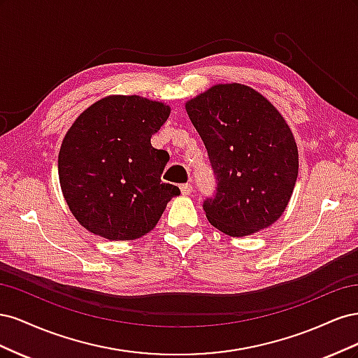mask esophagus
<instances>
[{
	"label": "esophagus",
	"instance_id": "34e87169",
	"mask_svg": "<svg viewBox=\"0 0 358 358\" xmlns=\"http://www.w3.org/2000/svg\"><path fill=\"white\" fill-rule=\"evenodd\" d=\"M179 188H180L182 196H189V194L192 192V185H191V183H183V185H180Z\"/></svg>",
	"mask_w": 358,
	"mask_h": 358
}]
</instances>
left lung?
I'll use <instances>...</instances> for the list:
<instances>
[{
	"mask_svg": "<svg viewBox=\"0 0 358 358\" xmlns=\"http://www.w3.org/2000/svg\"><path fill=\"white\" fill-rule=\"evenodd\" d=\"M185 109L218 179L215 196L203 203L206 218L233 237L276 222L299 173L297 145L282 115L242 83L213 85Z\"/></svg>",
	"mask_w": 358,
	"mask_h": 358,
	"instance_id": "8db88e82",
	"label": "left lung"
}]
</instances>
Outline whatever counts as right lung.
<instances>
[{
  "instance_id": "1",
  "label": "right lung",
  "mask_w": 358,
  "mask_h": 358,
  "mask_svg": "<svg viewBox=\"0 0 358 358\" xmlns=\"http://www.w3.org/2000/svg\"><path fill=\"white\" fill-rule=\"evenodd\" d=\"M170 106L138 95H109L76 119L58 155L70 212L95 236L134 241L159 221L179 188L162 183L169 154L150 145Z\"/></svg>"
}]
</instances>
